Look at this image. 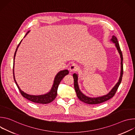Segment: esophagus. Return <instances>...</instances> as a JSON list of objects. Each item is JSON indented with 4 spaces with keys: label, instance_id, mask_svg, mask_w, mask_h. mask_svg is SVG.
<instances>
[{
    "label": "esophagus",
    "instance_id": "obj_1",
    "mask_svg": "<svg viewBox=\"0 0 135 135\" xmlns=\"http://www.w3.org/2000/svg\"><path fill=\"white\" fill-rule=\"evenodd\" d=\"M77 68H78V66H77L76 65L72 64L69 67V70L71 72H73L76 71L77 70Z\"/></svg>",
    "mask_w": 135,
    "mask_h": 135
}]
</instances>
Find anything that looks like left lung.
Masks as SVG:
<instances>
[{
	"label": "left lung",
	"mask_w": 135,
	"mask_h": 135,
	"mask_svg": "<svg viewBox=\"0 0 135 135\" xmlns=\"http://www.w3.org/2000/svg\"><path fill=\"white\" fill-rule=\"evenodd\" d=\"M110 41L113 42V43L115 44V46L116 47L119 54L120 56V58H121V71H120V76L119 79L118 80V82L115 85V86L112 88V89L108 92L106 95L100 96V97H88V96L84 94L82 91L80 90L79 84H78V75L74 73L73 74V78H74V88L77 94V96H78V98L82 102H83L84 103L88 104H100L102 103H104L110 98H112L114 94L116 93L121 82L122 81V76H123V55L122 52L121 51L120 45L119 44V42L118 41L117 38L115 37V36H113Z\"/></svg>",
	"instance_id": "1"
}]
</instances>
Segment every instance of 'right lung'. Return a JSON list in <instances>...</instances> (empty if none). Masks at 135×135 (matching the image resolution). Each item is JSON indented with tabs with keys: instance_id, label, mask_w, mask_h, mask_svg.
<instances>
[{
	"instance_id": "add662e5",
	"label": "right lung",
	"mask_w": 135,
	"mask_h": 135,
	"mask_svg": "<svg viewBox=\"0 0 135 135\" xmlns=\"http://www.w3.org/2000/svg\"><path fill=\"white\" fill-rule=\"evenodd\" d=\"M30 32V30L28 31L27 33L26 34V35L25 36L24 38L27 35V34ZM22 40L21 41V42H20V43L18 44L16 51L14 53V61H13V77H14V81L19 90L20 91V93H21L22 95L23 96V97L26 98V99H27L28 100L35 103H38V104H49L51 102H52L53 100H54V99L56 98V95H57V88H58V86L60 83V82L61 81V80L63 79V78L64 77L68 75L69 74V71L67 69L65 70H61L60 71H59L56 74V75H55V78H54V80L53 81V83L52 85V86L50 90V91L48 92H47L45 94H41V95H31V94H28L26 92H25L24 91H23L19 87L18 84L17 83L16 80H15V75H14V60H15V55H16V53L17 50V49L19 46V45H20L21 42Z\"/></svg>"
}]
</instances>
